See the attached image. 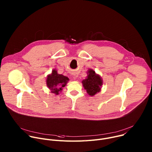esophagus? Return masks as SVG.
<instances>
[{
    "mask_svg": "<svg viewBox=\"0 0 152 152\" xmlns=\"http://www.w3.org/2000/svg\"><path fill=\"white\" fill-rule=\"evenodd\" d=\"M72 77H73V79L74 80H76V78L77 77V75L76 73H72Z\"/></svg>",
    "mask_w": 152,
    "mask_h": 152,
    "instance_id": "1",
    "label": "esophagus"
}]
</instances>
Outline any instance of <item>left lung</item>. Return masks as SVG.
<instances>
[{"mask_svg": "<svg viewBox=\"0 0 152 152\" xmlns=\"http://www.w3.org/2000/svg\"><path fill=\"white\" fill-rule=\"evenodd\" d=\"M86 78L82 81L83 86L86 93L90 96H93L101 91L103 80L101 76L93 69H88Z\"/></svg>", "mask_w": 152, "mask_h": 152, "instance_id": "1", "label": "left lung"}]
</instances>
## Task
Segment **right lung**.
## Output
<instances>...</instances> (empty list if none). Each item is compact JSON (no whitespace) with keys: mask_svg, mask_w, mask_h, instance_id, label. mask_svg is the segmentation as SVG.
Here are the masks:
<instances>
[{"mask_svg":"<svg viewBox=\"0 0 152 152\" xmlns=\"http://www.w3.org/2000/svg\"><path fill=\"white\" fill-rule=\"evenodd\" d=\"M69 80L68 77L58 73L57 70L53 69L52 73L47 76L46 85L52 93L58 95Z\"/></svg>","mask_w":152,"mask_h":152,"instance_id":"1","label":"right lung"}]
</instances>
